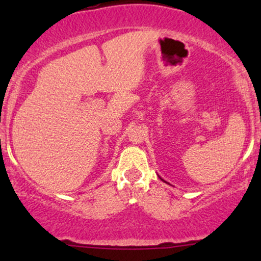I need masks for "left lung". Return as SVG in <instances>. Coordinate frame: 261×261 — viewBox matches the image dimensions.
Here are the masks:
<instances>
[{"mask_svg": "<svg viewBox=\"0 0 261 261\" xmlns=\"http://www.w3.org/2000/svg\"><path fill=\"white\" fill-rule=\"evenodd\" d=\"M160 178H161V176H160ZM161 180H163V179H162V178H161ZM163 181H164V180H163ZM166 182H167V181H166ZM167 184H169V182H167Z\"/></svg>", "mask_w": 261, "mask_h": 261, "instance_id": "obj_1", "label": "left lung"}]
</instances>
